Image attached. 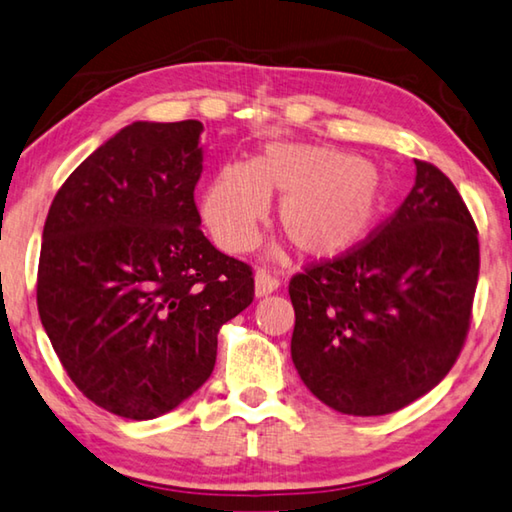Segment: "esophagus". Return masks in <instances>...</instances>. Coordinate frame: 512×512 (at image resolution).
I'll use <instances>...</instances> for the list:
<instances>
[{"label":"esophagus","instance_id":"1","mask_svg":"<svg viewBox=\"0 0 512 512\" xmlns=\"http://www.w3.org/2000/svg\"><path fill=\"white\" fill-rule=\"evenodd\" d=\"M276 288H279V279H276V276H272L270 272H265V270L256 272V295L258 297L270 295V292H274Z\"/></svg>","mask_w":512,"mask_h":512}]
</instances>
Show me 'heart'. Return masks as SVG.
<instances>
[{"label": "heart", "instance_id": "heart-1", "mask_svg": "<svg viewBox=\"0 0 512 512\" xmlns=\"http://www.w3.org/2000/svg\"><path fill=\"white\" fill-rule=\"evenodd\" d=\"M267 197H281L279 229L313 261L358 249L388 206L383 177L370 161L324 145H270L247 167L217 170L201 213L224 249L245 251L254 245Z\"/></svg>", "mask_w": 512, "mask_h": 512}]
</instances>
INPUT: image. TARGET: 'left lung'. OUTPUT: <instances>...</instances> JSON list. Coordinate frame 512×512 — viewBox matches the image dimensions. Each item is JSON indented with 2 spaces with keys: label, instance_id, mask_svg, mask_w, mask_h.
<instances>
[{
  "label": "left lung",
  "instance_id": "obj_1",
  "mask_svg": "<svg viewBox=\"0 0 512 512\" xmlns=\"http://www.w3.org/2000/svg\"><path fill=\"white\" fill-rule=\"evenodd\" d=\"M415 167L404 204L363 245L290 279L292 363L338 413L413 404L445 379L467 340L479 231L447 174Z\"/></svg>",
  "mask_w": 512,
  "mask_h": 512
}]
</instances>
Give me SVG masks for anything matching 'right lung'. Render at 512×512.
<instances>
[{
	"mask_svg": "<svg viewBox=\"0 0 512 512\" xmlns=\"http://www.w3.org/2000/svg\"><path fill=\"white\" fill-rule=\"evenodd\" d=\"M204 124L133 122L49 206L38 313L92 404L154 420L204 385L217 333L254 301V272L201 233Z\"/></svg>",
	"mask_w": 512,
	"mask_h": 512,
	"instance_id": "right-lung-1",
	"label": "right lung"
}]
</instances>
